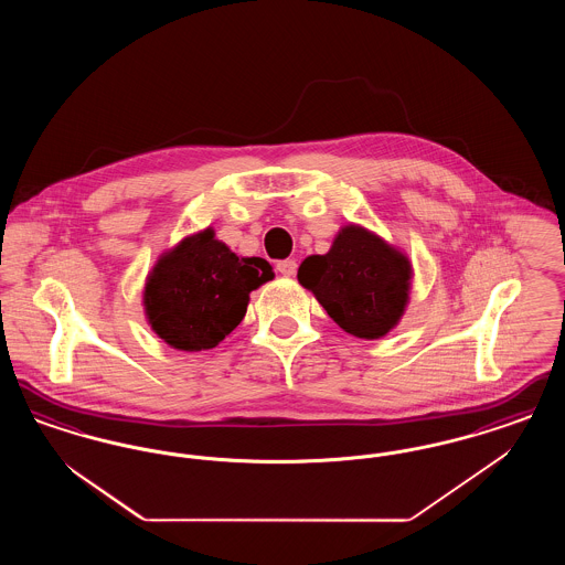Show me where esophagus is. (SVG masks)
I'll list each match as a JSON object with an SVG mask.
<instances>
[{
  "label": "esophagus",
  "mask_w": 565,
  "mask_h": 565,
  "mask_svg": "<svg viewBox=\"0 0 565 565\" xmlns=\"http://www.w3.org/2000/svg\"><path fill=\"white\" fill-rule=\"evenodd\" d=\"M296 260H292V258H288V260H279L277 263V270L284 275V277H292L296 273Z\"/></svg>",
  "instance_id": "34e87169"
}]
</instances>
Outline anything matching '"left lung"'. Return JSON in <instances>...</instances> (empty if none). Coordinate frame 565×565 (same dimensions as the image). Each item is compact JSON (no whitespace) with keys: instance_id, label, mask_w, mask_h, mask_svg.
<instances>
[{"instance_id":"1","label":"left lung","mask_w":565,"mask_h":565,"mask_svg":"<svg viewBox=\"0 0 565 565\" xmlns=\"http://www.w3.org/2000/svg\"><path fill=\"white\" fill-rule=\"evenodd\" d=\"M298 281L326 313L358 339H381L403 318L411 263L375 233L350 224L323 256L298 267Z\"/></svg>"}]
</instances>
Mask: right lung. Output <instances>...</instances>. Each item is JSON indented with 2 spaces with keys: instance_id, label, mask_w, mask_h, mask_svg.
<instances>
[{
  "instance_id": "obj_1",
  "label": "right lung",
  "mask_w": 565,
  "mask_h": 565,
  "mask_svg": "<svg viewBox=\"0 0 565 565\" xmlns=\"http://www.w3.org/2000/svg\"><path fill=\"white\" fill-rule=\"evenodd\" d=\"M269 279L265 258H239L205 228L159 258L143 290L146 316L167 345L212 350L242 323L249 292Z\"/></svg>"
}]
</instances>
